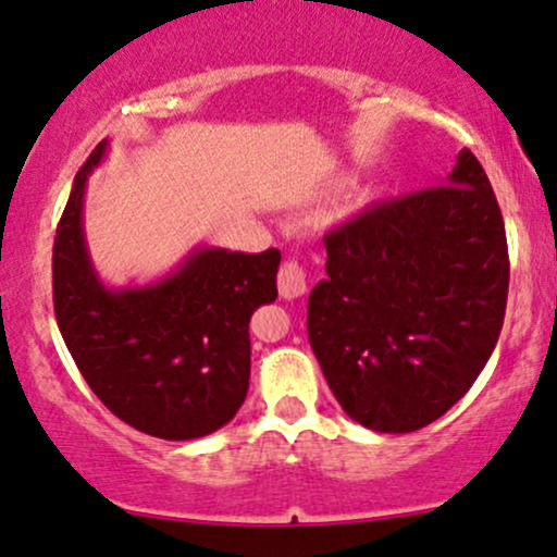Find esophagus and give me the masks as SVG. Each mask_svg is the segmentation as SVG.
<instances>
[{
  "label": "esophagus",
  "instance_id": "1",
  "mask_svg": "<svg viewBox=\"0 0 557 557\" xmlns=\"http://www.w3.org/2000/svg\"><path fill=\"white\" fill-rule=\"evenodd\" d=\"M278 292L284 299H297L308 292V273L297 260H289L278 271Z\"/></svg>",
  "mask_w": 557,
  "mask_h": 557
}]
</instances>
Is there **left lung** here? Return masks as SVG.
<instances>
[{
	"instance_id": "8db88e82",
	"label": "left lung",
	"mask_w": 557,
	"mask_h": 557,
	"mask_svg": "<svg viewBox=\"0 0 557 557\" xmlns=\"http://www.w3.org/2000/svg\"><path fill=\"white\" fill-rule=\"evenodd\" d=\"M308 336L349 418L408 434L445 416L490 360L508 302L503 212L481 162L329 231Z\"/></svg>"
}]
</instances>
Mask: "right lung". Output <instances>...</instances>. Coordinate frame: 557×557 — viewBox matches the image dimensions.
I'll use <instances>...</instances> for the list:
<instances>
[{
  "label": "right lung",
  "instance_id": "1",
  "mask_svg": "<svg viewBox=\"0 0 557 557\" xmlns=\"http://www.w3.org/2000/svg\"><path fill=\"white\" fill-rule=\"evenodd\" d=\"M84 162L52 249L54 315L81 376L121 421L160 440H197L226 426L249 389V318L278 297L281 252L191 249L171 276L110 289L84 236Z\"/></svg>",
  "mask_w": 557,
  "mask_h": 557
}]
</instances>
